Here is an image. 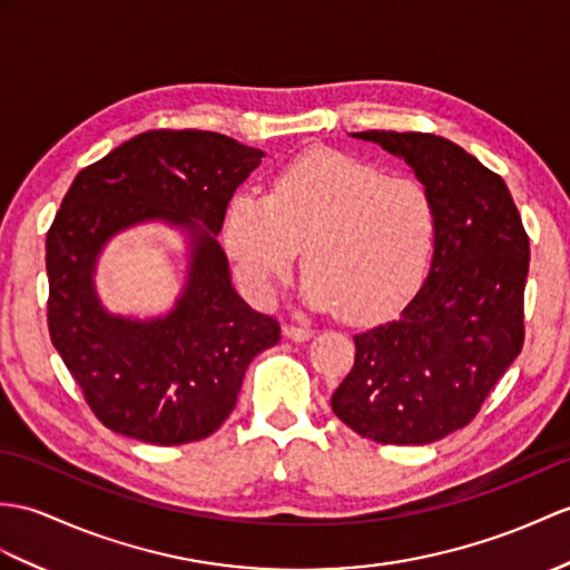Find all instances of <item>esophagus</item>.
I'll list each match as a JSON object with an SVG mask.
<instances>
[{
	"label": "esophagus",
	"instance_id": "esophagus-1",
	"mask_svg": "<svg viewBox=\"0 0 570 570\" xmlns=\"http://www.w3.org/2000/svg\"><path fill=\"white\" fill-rule=\"evenodd\" d=\"M284 335L294 342H306L313 337V330L301 327V325H284Z\"/></svg>",
	"mask_w": 570,
	"mask_h": 570
}]
</instances>
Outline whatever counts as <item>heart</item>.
<instances>
[{
	"instance_id": "b5f03b06",
	"label": "heart",
	"mask_w": 570,
	"mask_h": 570,
	"mask_svg": "<svg viewBox=\"0 0 570 570\" xmlns=\"http://www.w3.org/2000/svg\"><path fill=\"white\" fill-rule=\"evenodd\" d=\"M223 245L257 301L274 294L303 245V301L342 311L352 323H376L425 282L436 208L417 179L386 175L347 153L308 150L274 171L269 194L230 196Z\"/></svg>"
}]
</instances>
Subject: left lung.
Wrapping results in <instances>:
<instances>
[{
    "label": "left lung",
    "instance_id": "1",
    "mask_svg": "<svg viewBox=\"0 0 570 570\" xmlns=\"http://www.w3.org/2000/svg\"><path fill=\"white\" fill-rule=\"evenodd\" d=\"M352 138L403 157L436 208L428 279L401 317L354 337L335 415L381 444H430L461 430L524 342L529 237L500 175L432 134Z\"/></svg>",
    "mask_w": 570,
    "mask_h": 570
}]
</instances>
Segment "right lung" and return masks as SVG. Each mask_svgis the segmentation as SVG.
<instances>
[{"label":"right lung","instance_id":"right-lung-1","mask_svg":"<svg viewBox=\"0 0 570 570\" xmlns=\"http://www.w3.org/2000/svg\"><path fill=\"white\" fill-rule=\"evenodd\" d=\"M264 153L210 130H148L85 167L46 237L48 330L106 428L148 444H187L233 413L249 362L282 337L230 282L216 235ZM160 219L188 237V279L165 316L109 314L96 294L114 234Z\"/></svg>","mask_w":570,"mask_h":570}]
</instances>
